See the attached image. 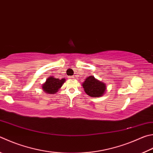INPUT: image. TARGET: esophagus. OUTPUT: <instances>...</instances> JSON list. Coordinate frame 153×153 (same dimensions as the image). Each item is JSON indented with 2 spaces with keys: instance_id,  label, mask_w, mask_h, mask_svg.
I'll return each mask as SVG.
<instances>
[{
  "instance_id": "1",
  "label": "esophagus",
  "mask_w": 153,
  "mask_h": 153,
  "mask_svg": "<svg viewBox=\"0 0 153 153\" xmlns=\"http://www.w3.org/2000/svg\"><path fill=\"white\" fill-rule=\"evenodd\" d=\"M69 79H74V76H69Z\"/></svg>"
}]
</instances>
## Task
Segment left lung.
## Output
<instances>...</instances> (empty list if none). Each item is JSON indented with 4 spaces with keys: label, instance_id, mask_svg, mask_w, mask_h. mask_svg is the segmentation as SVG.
Segmentation results:
<instances>
[{
    "label": "left lung",
    "instance_id": "1",
    "mask_svg": "<svg viewBox=\"0 0 153 153\" xmlns=\"http://www.w3.org/2000/svg\"><path fill=\"white\" fill-rule=\"evenodd\" d=\"M85 92L93 98H98L104 95L106 91V85L99 81L92 76H90L82 83Z\"/></svg>",
    "mask_w": 153,
    "mask_h": 153
}]
</instances>
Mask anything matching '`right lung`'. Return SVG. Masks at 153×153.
Returning a JSON list of instances; mask_svg holds the SVG:
<instances>
[{
	"mask_svg": "<svg viewBox=\"0 0 153 153\" xmlns=\"http://www.w3.org/2000/svg\"><path fill=\"white\" fill-rule=\"evenodd\" d=\"M66 81L65 78L59 79L54 77V76H49L46 79L45 83L42 84V89L46 94H54L59 91L61 87Z\"/></svg>",
	"mask_w": 153,
	"mask_h": 153,
	"instance_id": "obj_1",
	"label": "right lung"
}]
</instances>
